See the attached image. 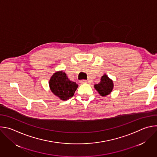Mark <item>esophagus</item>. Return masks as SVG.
<instances>
[{
    "label": "esophagus",
    "instance_id": "1",
    "mask_svg": "<svg viewBox=\"0 0 157 157\" xmlns=\"http://www.w3.org/2000/svg\"><path fill=\"white\" fill-rule=\"evenodd\" d=\"M79 82H80V83H81V84H84V83H86V82H87V81H86V80H84V79H82V80H81Z\"/></svg>",
    "mask_w": 157,
    "mask_h": 157
}]
</instances>
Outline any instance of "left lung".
I'll use <instances>...</instances> for the list:
<instances>
[{
	"label": "left lung",
	"instance_id": "8db88e82",
	"mask_svg": "<svg viewBox=\"0 0 157 157\" xmlns=\"http://www.w3.org/2000/svg\"><path fill=\"white\" fill-rule=\"evenodd\" d=\"M114 87V83L106 75H104L99 83L94 85V88L101 96H106L109 94Z\"/></svg>",
	"mask_w": 157,
	"mask_h": 157
}]
</instances>
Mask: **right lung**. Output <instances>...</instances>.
<instances>
[{
    "mask_svg": "<svg viewBox=\"0 0 157 157\" xmlns=\"http://www.w3.org/2000/svg\"><path fill=\"white\" fill-rule=\"evenodd\" d=\"M52 92L62 101H66L74 96L78 85L71 81L63 71L53 75L49 81Z\"/></svg>",
    "mask_w": 157,
    "mask_h": 157,
    "instance_id": "add662e5",
    "label": "right lung"
}]
</instances>
